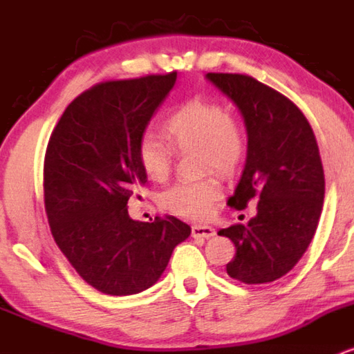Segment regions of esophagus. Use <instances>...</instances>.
<instances>
[{
  "label": "esophagus",
  "mask_w": 354,
  "mask_h": 354,
  "mask_svg": "<svg viewBox=\"0 0 354 354\" xmlns=\"http://www.w3.org/2000/svg\"><path fill=\"white\" fill-rule=\"evenodd\" d=\"M191 236L193 238H211L214 236V230L211 226H205V225H194L191 226Z\"/></svg>",
  "instance_id": "34e87169"
}]
</instances>
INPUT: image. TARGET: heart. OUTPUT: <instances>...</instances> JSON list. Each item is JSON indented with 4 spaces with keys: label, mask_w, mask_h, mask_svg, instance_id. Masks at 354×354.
Masks as SVG:
<instances>
[{
    "label": "heart",
    "mask_w": 354,
    "mask_h": 354,
    "mask_svg": "<svg viewBox=\"0 0 354 354\" xmlns=\"http://www.w3.org/2000/svg\"><path fill=\"white\" fill-rule=\"evenodd\" d=\"M163 129L169 143L154 135H145L138 143V161L153 181H165L171 173L172 145L181 153L196 149L201 168L221 174L233 173L245 156L246 135L243 124L219 101H185L166 118ZM221 194V185L213 176L180 181L163 191L161 205L176 216L203 221L213 213Z\"/></svg>",
    "instance_id": "obj_1"
}]
</instances>
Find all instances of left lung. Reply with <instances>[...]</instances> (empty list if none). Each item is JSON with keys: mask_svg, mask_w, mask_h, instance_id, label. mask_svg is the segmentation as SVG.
I'll return each mask as SVG.
<instances>
[{"mask_svg": "<svg viewBox=\"0 0 354 354\" xmlns=\"http://www.w3.org/2000/svg\"><path fill=\"white\" fill-rule=\"evenodd\" d=\"M206 78L233 100L246 126V165L228 205L245 209L258 200L248 225L219 230L236 248L226 271L246 284L271 283L293 270L318 228L324 200L318 143L301 109L276 89L236 73Z\"/></svg>", "mask_w": 354, "mask_h": 354, "instance_id": "1", "label": "left lung"}]
</instances>
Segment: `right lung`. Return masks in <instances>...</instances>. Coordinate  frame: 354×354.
<instances>
[{"mask_svg": "<svg viewBox=\"0 0 354 354\" xmlns=\"http://www.w3.org/2000/svg\"><path fill=\"white\" fill-rule=\"evenodd\" d=\"M176 71L104 81L81 93L53 129L44 156V209L61 253L104 295L148 290L191 228L174 216L135 221L146 173L138 143L176 83Z\"/></svg>", "mask_w": 354, "mask_h": 354, "instance_id": "right-lung-1", "label": "right lung"}]
</instances>
